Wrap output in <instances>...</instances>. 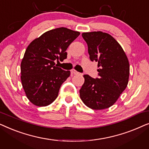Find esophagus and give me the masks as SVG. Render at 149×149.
Instances as JSON below:
<instances>
[{
	"mask_svg": "<svg viewBox=\"0 0 149 149\" xmlns=\"http://www.w3.org/2000/svg\"><path fill=\"white\" fill-rule=\"evenodd\" d=\"M71 73H72V74H79V72H77V70H75L74 69H72V70H71Z\"/></svg>",
	"mask_w": 149,
	"mask_h": 149,
	"instance_id": "34e87169",
	"label": "esophagus"
}]
</instances>
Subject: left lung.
Segmentation results:
<instances>
[{
  "label": "left lung",
  "instance_id": "8db88e82",
  "mask_svg": "<svg viewBox=\"0 0 149 149\" xmlns=\"http://www.w3.org/2000/svg\"><path fill=\"white\" fill-rule=\"evenodd\" d=\"M91 61L97 62L98 78L85 74L79 92L87 107L93 110L111 107L127 87L130 75L129 61L123 48L110 34L98 32H84Z\"/></svg>",
  "mask_w": 149,
  "mask_h": 149
}]
</instances>
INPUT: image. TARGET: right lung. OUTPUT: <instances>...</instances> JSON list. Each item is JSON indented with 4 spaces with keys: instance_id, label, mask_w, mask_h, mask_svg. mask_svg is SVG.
Listing matches in <instances>:
<instances>
[{
    "instance_id": "add662e5",
    "label": "right lung",
    "mask_w": 149,
    "mask_h": 149,
    "mask_svg": "<svg viewBox=\"0 0 149 149\" xmlns=\"http://www.w3.org/2000/svg\"><path fill=\"white\" fill-rule=\"evenodd\" d=\"M80 32L61 27L49 30L30 42L21 63V81L28 99L38 107L52 104L69 70L57 67L55 60L67 58V48Z\"/></svg>"
}]
</instances>
